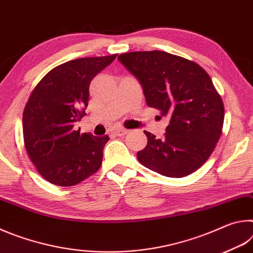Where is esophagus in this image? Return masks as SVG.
I'll return each mask as SVG.
<instances>
[{
	"instance_id": "1",
	"label": "esophagus",
	"mask_w": 253,
	"mask_h": 253,
	"mask_svg": "<svg viewBox=\"0 0 253 253\" xmlns=\"http://www.w3.org/2000/svg\"><path fill=\"white\" fill-rule=\"evenodd\" d=\"M113 132L116 136H125L128 132V130L127 129H122V128H118V129H114Z\"/></svg>"
}]
</instances>
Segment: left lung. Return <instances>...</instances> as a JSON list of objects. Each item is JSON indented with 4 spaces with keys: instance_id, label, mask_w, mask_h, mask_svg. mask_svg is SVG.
<instances>
[{
    "instance_id": "obj_1",
    "label": "left lung",
    "mask_w": 253,
    "mask_h": 253,
    "mask_svg": "<svg viewBox=\"0 0 253 253\" xmlns=\"http://www.w3.org/2000/svg\"><path fill=\"white\" fill-rule=\"evenodd\" d=\"M118 60L139 81L147 106L169 118L163 138L144 131L147 145L137 153L140 164L168 177L195 172L212 154L224 119L223 102L207 71L157 50L123 53Z\"/></svg>"
}]
</instances>
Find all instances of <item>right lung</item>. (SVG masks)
<instances>
[{
	"mask_svg": "<svg viewBox=\"0 0 253 253\" xmlns=\"http://www.w3.org/2000/svg\"><path fill=\"white\" fill-rule=\"evenodd\" d=\"M83 58L68 61L44 76L23 111V138L28 155L46 181L72 186L99 169L109 137L80 135L75 124L84 117L89 85L116 59Z\"/></svg>",
	"mask_w": 253,
	"mask_h": 253,
	"instance_id": "1",
	"label": "right lung"
}]
</instances>
